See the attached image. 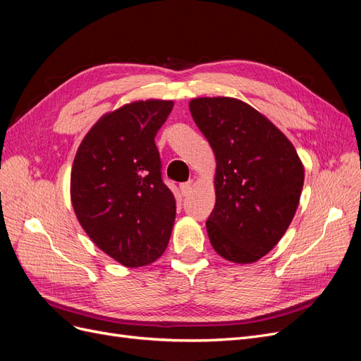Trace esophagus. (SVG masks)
I'll use <instances>...</instances> for the list:
<instances>
[{
  "label": "esophagus",
  "mask_w": 361,
  "mask_h": 361,
  "mask_svg": "<svg viewBox=\"0 0 361 361\" xmlns=\"http://www.w3.org/2000/svg\"><path fill=\"white\" fill-rule=\"evenodd\" d=\"M179 190H180L182 195L185 197V195H188V194L191 192V190H192V182L190 180V182H183V183H180V185H179Z\"/></svg>",
  "instance_id": "34e87169"
}]
</instances>
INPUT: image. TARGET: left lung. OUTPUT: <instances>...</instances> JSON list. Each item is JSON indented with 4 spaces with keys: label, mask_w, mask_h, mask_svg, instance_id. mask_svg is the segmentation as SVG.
<instances>
[{
    "label": "left lung",
    "mask_w": 361,
    "mask_h": 361,
    "mask_svg": "<svg viewBox=\"0 0 361 361\" xmlns=\"http://www.w3.org/2000/svg\"><path fill=\"white\" fill-rule=\"evenodd\" d=\"M190 111L216 161L207 236L226 260L253 264L277 245L297 212L302 162L288 137L244 101L195 97Z\"/></svg>",
    "instance_id": "left-lung-1"
}]
</instances>
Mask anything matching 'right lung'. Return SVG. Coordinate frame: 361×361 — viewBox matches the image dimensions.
Segmentation results:
<instances>
[{
    "mask_svg": "<svg viewBox=\"0 0 361 361\" xmlns=\"http://www.w3.org/2000/svg\"><path fill=\"white\" fill-rule=\"evenodd\" d=\"M173 105L134 101L104 114L72 164L76 218L97 248L128 268L154 264L170 241L176 200L161 179L155 135Z\"/></svg>",
    "mask_w": 361,
    "mask_h": 361,
    "instance_id": "1",
    "label": "right lung"
}]
</instances>
